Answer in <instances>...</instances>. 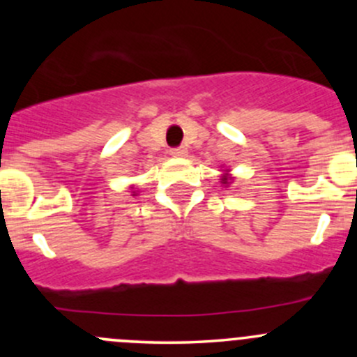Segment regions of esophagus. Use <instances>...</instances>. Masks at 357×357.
Returning <instances> with one entry per match:
<instances>
[{
	"instance_id": "esophagus-1",
	"label": "esophagus",
	"mask_w": 357,
	"mask_h": 357,
	"mask_svg": "<svg viewBox=\"0 0 357 357\" xmlns=\"http://www.w3.org/2000/svg\"><path fill=\"white\" fill-rule=\"evenodd\" d=\"M188 153V150L185 146H176V149H171V155L172 157H185Z\"/></svg>"
}]
</instances>
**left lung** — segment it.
I'll list each match as a JSON object with an SVG mask.
<instances>
[{
	"label": "left lung",
	"instance_id": "left-lung-1",
	"mask_svg": "<svg viewBox=\"0 0 357 357\" xmlns=\"http://www.w3.org/2000/svg\"><path fill=\"white\" fill-rule=\"evenodd\" d=\"M222 181H225V183H226V181H228V179H226V178H222Z\"/></svg>",
	"mask_w": 357,
	"mask_h": 357
}]
</instances>
